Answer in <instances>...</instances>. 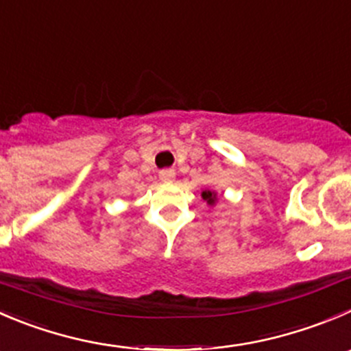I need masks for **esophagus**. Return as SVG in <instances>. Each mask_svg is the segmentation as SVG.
Instances as JSON below:
<instances>
[{
  "mask_svg": "<svg viewBox=\"0 0 351 351\" xmlns=\"http://www.w3.org/2000/svg\"><path fill=\"white\" fill-rule=\"evenodd\" d=\"M159 178L166 183H171L173 180H175V171H173V169H165V171L159 173Z\"/></svg>",
  "mask_w": 351,
  "mask_h": 351,
  "instance_id": "34e87169",
  "label": "esophagus"
}]
</instances>
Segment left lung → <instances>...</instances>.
<instances>
[{
	"instance_id": "8db88e82",
	"label": "left lung",
	"mask_w": 351,
	"mask_h": 351,
	"mask_svg": "<svg viewBox=\"0 0 351 351\" xmlns=\"http://www.w3.org/2000/svg\"><path fill=\"white\" fill-rule=\"evenodd\" d=\"M200 195H202V199L206 200L207 202V206H216V202H217V192H214V190H202V193H200Z\"/></svg>"
}]
</instances>
